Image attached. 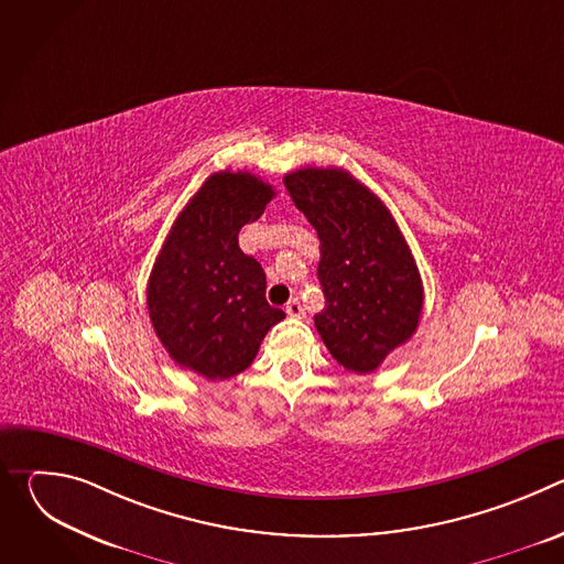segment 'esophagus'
I'll list each match as a JSON object with an SVG mask.
<instances>
[{
	"label": "esophagus",
	"instance_id": "esophagus-1",
	"mask_svg": "<svg viewBox=\"0 0 564 564\" xmlns=\"http://www.w3.org/2000/svg\"><path fill=\"white\" fill-rule=\"evenodd\" d=\"M285 312H288V316H294V318H301V316L305 314L299 299H292V301L285 305Z\"/></svg>",
	"mask_w": 564,
	"mask_h": 564
}]
</instances>
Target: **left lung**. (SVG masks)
Segmentation results:
<instances>
[{
  "label": "left lung",
  "mask_w": 564,
  "mask_h": 564,
  "mask_svg": "<svg viewBox=\"0 0 564 564\" xmlns=\"http://www.w3.org/2000/svg\"><path fill=\"white\" fill-rule=\"evenodd\" d=\"M299 212L318 236V281L326 307L316 333L350 372H375L417 330L424 285L388 207L337 167H303L285 178Z\"/></svg>",
  "instance_id": "left-lung-1"
}]
</instances>
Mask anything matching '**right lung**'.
Returning <instances> with one entry per match:
<instances>
[{
  "mask_svg": "<svg viewBox=\"0 0 564 564\" xmlns=\"http://www.w3.org/2000/svg\"><path fill=\"white\" fill-rule=\"evenodd\" d=\"M250 172H218L192 196L160 250L147 307L170 357L220 381L243 372L285 312L265 301V272L238 248V231L274 198Z\"/></svg>",
  "mask_w": 564,
  "mask_h": 564,
  "instance_id": "obj_1",
  "label": "right lung"
}]
</instances>
